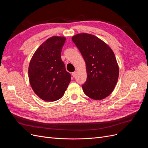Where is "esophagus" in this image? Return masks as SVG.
Listing matches in <instances>:
<instances>
[{
    "instance_id": "34e87169",
    "label": "esophagus",
    "mask_w": 148,
    "mask_h": 148,
    "mask_svg": "<svg viewBox=\"0 0 148 148\" xmlns=\"http://www.w3.org/2000/svg\"><path fill=\"white\" fill-rule=\"evenodd\" d=\"M77 71H75V72H73L72 73V76L73 77H76V75H77Z\"/></svg>"
}]
</instances>
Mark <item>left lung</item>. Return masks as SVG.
Here are the masks:
<instances>
[{
    "mask_svg": "<svg viewBox=\"0 0 148 148\" xmlns=\"http://www.w3.org/2000/svg\"><path fill=\"white\" fill-rule=\"evenodd\" d=\"M72 41L86 63L87 79L82 85L88 97L101 100L109 96L117 83L119 68L112 49L96 36L77 34Z\"/></svg>",
    "mask_w": 148,
    "mask_h": 148,
    "instance_id": "8db88e82",
    "label": "left lung"
}]
</instances>
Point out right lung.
<instances>
[{
  "label": "right lung",
  "instance_id": "add662e5",
  "mask_svg": "<svg viewBox=\"0 0 148 148\" xmlns=\"http://www.w3.org/2000/svg\"><path fill=\"white\" fill-rule=\"evenodd\" d=\"M66 38L52 36L40 46L30 60L29 80L33 90L41 99L53 102L64 96L71 80L61 59Z\"/></svg>",
  "mask_w": 148,
  "mask_h": 148
}]
</instances>
